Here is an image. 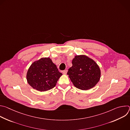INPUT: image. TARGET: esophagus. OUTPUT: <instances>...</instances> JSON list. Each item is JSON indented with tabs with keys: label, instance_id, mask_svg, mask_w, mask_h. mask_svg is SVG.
Listing matches in <instances>:
<instances>
[{
	"label": "esophagus",
	"instance_id": "1",
	"mask_svg": "<svg viewBox=\"0 0 130 130\" xmlns=\"http://www.w3.org/2000/svg\"><path fill=\"white\" fill-rule=\"evenodd\" d=\"M63 73H64V74H66V73H67V69H66V70H63Z\"/></svg>",
	"mask_w": 130,
	"mask_h": 130
}]
</instances>
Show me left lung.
I'll return each mask as SVG.
<instances>
[{"label": "left lung", "instance_id": "left-lung-1", "mask_svg": "<svg viewBox=\"0 0 130 130\" xmlns=\"http://www.w3.org/2000/svg\"><path fill=\"white\" fill-rule=\"evenodd\" d=\"M67 75L73 84L82 90H88L99 82L101 71L97 63L85 55H77L72 61Z\"/></svg>", "mask_w": 130, "mask_h": 130}]
</instances>
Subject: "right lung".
Returning a JSON list of instances; mask_svg holds the SVG:
<instances>
[{"label": "right lung", "mask_w": 130, "mask_h": 130, "mask_svg": "<svg viewBox=\"0 0 130 130\" xmlns=\"http://www.w3.org/2000/svg\"><path fill=\"white\" fill-rule=\"evenodd\" d=\"M62 75L49 58H42L31 65L27 80L33 88L44 91L53 88Z\"/></svg>", "instance_id": "1"}]
</instances>
